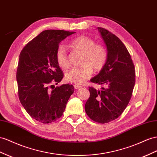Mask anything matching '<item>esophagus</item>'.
Instances as JSON below:
<instances>
[{
    "label": "esophagus",
    "instance_id": "34e87169",
    "mask_svg": "<svg viewBox=\"0 0 157 157\" xmlns=\"http://www.w3.org/2000/svg\"><path fill=\"white\" fill-rule=\"evenodd\" d=\"M81 87H82V86L78 85V84H75V85H74V88L75 89H78V88H80Z\"/></svg>",
    "mask_w": 157,
    "mask_h": 157
}]
</instances>
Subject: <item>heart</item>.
Segmentation results:
<instances>
[{
	"instance_id": "heart-1",
	"label": "heart",
	"mask_w": 157,
	"mask_h": 157,
	"mask_svg": "<svg viewBox=\"0 0 157 157\" xmlns=\"http://www.w3.org/2000/svg\"><path fill=\"white\" fill-rule=\"evenodd\" d=\"M70 47L75 51L82 53L77 68H73L65 74L67 82L76 84L83 83L90 77L92 70L99 72L104 68L108 59V52L101 44H96L92 38L86 36H80L75 38L70 43ZM56 60L62 69L69 67L68 54L63 46H59L56 52Z\"/></svg>"
}]
</instances>
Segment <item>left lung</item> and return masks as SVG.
Segmentation results:
<instances>
[{
    "label": "left lung",
    "instance_id": "obj_1",
    "mask_svg": "<svg viewBox=\"0 0 157 157\" xmlns=\"http://www.w3.org/2000/svg\"><path fill=\"white\" fill-rule=\"evenodd\" d=\"M98 29L106 45L108 59L90 81L105 87L100 90L89 87L90 95L84 109L92 120L106 124L121 116L129 104L135 82V70L129 52L119 38L103 28Z\"/></svg>",
    "mask_w": 157,
    "mask_h": 157
}]
</instances>
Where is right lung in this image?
Masks as SVG:
<instances>
[{"label":"right lung","mask_w":157,"mask_h":157,"mask_svg":"<svg viewBox=\"0 0 157 157\" xmlns=\"http://www.w3.org/2000/svg\"><path fill=\"white\" fill-rule=\"evenodd\" d=\"M75 33L58 29L43 31L20 54L16 72L19 100L29 115L42 124L59 119L74 92L71 84L55 88L53 83L57 84L63 78L56 60L59 44Z\"/></svg>","instance_id":"obj_1"}]
</instances>
